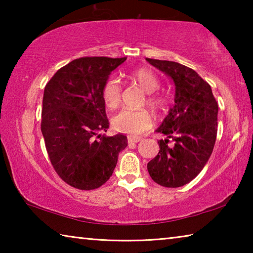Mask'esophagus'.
<instances>
[{
    "mask_svg": "<svg viewBox=\"0 0 253 253\" xmlns=\"http://www.w3.org/2000/svg\"><path fill=\"white\" fill-rule=\"evenodd\" d=\"M128 144H136L142 140V137H138V136H128Z\"/></svg>",
    "mask_w": 253,
    "mask_h": 253,
    "instance_id": "esophagus-1",
    "label": "esophagus"
}]
</instances>
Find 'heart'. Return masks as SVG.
Masks as SVG:
<instances>
[{
	"instance_id": "b5f03b06",
	"label": "heart",
	"mask_w": 253,
	"mask_h": 253,
	"mask_svg": "<svg viewBox=\"0 0 253 253\" xmlns=\"http://www.w3.org/2000/svg\"><path fill=\"white\" fill-rule=\"evenodd\" d=\"M129 78L136 81L147 92V105L155 109H161L164 106V97L155 92L160 88L161 83L152 70L138 68L130 72ZM101 98L108 109L118 108L122 100V87L117 79L109 78L105 81L101 89ZM111 124L117 131L139 135L151 128L153 118L151 113L146 109H123L114 116Z\"/></svg>"
}]
</instances>
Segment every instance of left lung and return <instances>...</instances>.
Here are the masks:
<instances>
[{
    "label": "left lung",
    "mask_w": 253,
    "mask_h": 253,
    "mask_svg": "<svg viewBox=\"0 0 253 253\" xmlns=\"http://www.w3.org/2000/svg\"><path fill=\"white\" fill-rule=\"evenodd\" d=\"M146 60L175 84V104L156 130L168 137L158 142L161 149L147 169L160 185L179 187L198 176L211 156L219 107L211 85L193 69L168 60Z\"/></svg>",
    "instance_id": "obj_1"
}]
</instances>
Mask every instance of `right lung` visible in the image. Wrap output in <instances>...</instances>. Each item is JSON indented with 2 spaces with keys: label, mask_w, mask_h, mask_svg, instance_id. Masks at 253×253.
Masks as SVG:
<instances>
[{
  "label": "right lung",
  "mask_w": 253,
  "mask_h": 253,
  "mask_svg": "<svg viewBox=\"0 0 253 253\" xmlns=\"http://www.w3.org/2000/svg\"><path fill=\"white\" fill-rule=\"evenodd\" d=\"M124 58L83 57L60 68L45 84L41 131L59 177L83 191L100 187L116 168L127 137L109 128L101 89Z\"/></svg>",
  "instance_id": "right-lung-1"
}]
</instances>
